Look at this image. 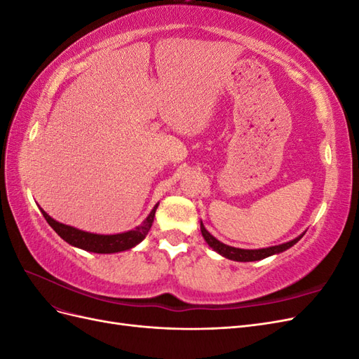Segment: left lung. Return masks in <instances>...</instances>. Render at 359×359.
<instances>
[{"label": "left lung", "mask_w": 359, "mask_h": 359, "mask_svg": "<svg viewBox=\"0 0 359 359\" xmlns=\"http://www.w3.org/2000/svg\"><path fill=\"white\" fill-rule=\"evenodd\" d=\"M201 232H202V236H203V240L206 241V244H208L214 250V252L222 255L226 259L236 260V262H255V260H260V259H265V257H269L273 255L283 253L292 245H295L304 236V233H306V232H302L299 236L295 238V240L283 243V244H278V245L266 247V248L247 250V248H236V247H231L227 244H223L222 241L217 240V238H214L208 231L205 229V226H203L202 222H201Z\"/></svg>", "instance_id": "1"}]
</instances>
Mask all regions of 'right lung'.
Masks as SVG:
<instances>
[{
  "instance_id": "right-lung-1",
  "label": "right lung",
  "mask_w": 359,
  "mask_h": 359,
  "mask_svg": "<svg viewBox=\"0 0 359 359\" xmlns=\"http://www.w3.org/2000/svg\"><path fill=\"white\" fill-rule=\"evenodd\" d=\"M157 206H158V203L154 205V208L151 210L147 219L139 226H136L135 229L121 232V233H114V235H102V233L81 231V229H78V227H73V226L53 220L52 217L48 212L43 211L41 208H40V211L52 229L55 231L62 238V240L69 243L70 245L82 248V250H85V252L99 253V255H111V253H118V252H126V250L133 248L139 243L144 241V238L149 232L151 226H153Z\"/></svg>"
}]
</instances>
